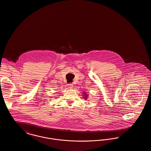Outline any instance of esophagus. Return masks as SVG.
Masks as SVG:
<instances>
[{
  "instance_id": "1",
  "label": "esophagus",
  "mask_w": 151,
  "mask_h": 151,
  "mask_svg": "<svg viewBox=\"0 0 151 151\" xmlns=\"http://www.w3.org/2000/svg\"><path fill=\"white\" fill-rule=\"evenodd\" d=\"M73 84L72 83H69L68 84V87L69 88H73Z\"/></svg>"
}]
</instances>
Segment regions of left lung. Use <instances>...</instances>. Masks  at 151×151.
<instances>
[{"label": "left lung", "instance_id": "8db88e82", "mask_svg": "<svg viewBox=\"0 0 151 151\" xmlns=\"http://www.w3.org/2000/svg\"><path fill=\"white\" fill-rule=\"evenodd\" d=\"M83 93L84 95V96H83V98L84 99H87V97L88 96H87V94H86V93H85V92H83Z\"/></svg>", "mask_w": 151, "mask_h": 151}]
</instances>
